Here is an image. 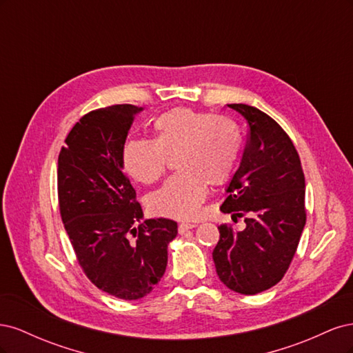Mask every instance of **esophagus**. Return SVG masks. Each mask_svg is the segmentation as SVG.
I'll list each match as a JSON object with an SVG mask.
<instances>
[{"label":"esophagus","mask_w":353,"mask_h":353,"mask_svg":"<svg viewBox=\"0 0 353 353\" xmlns=\"http://www.w3.org/2000/svg\"><path fill=\"white\" fill-rule=\"evenodd\" d=\"M196 227H197V223H194V222H183V223H179V225H178V232L185 234L188 230H193Z\"/></svg>","instance_id":"obj_1"}]
</instances>
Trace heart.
Here are the masks:
<instances>
[{"label": "heart", "instance_id": "1", "mask_svg": "<svg viewBox=\"0 0 353 353\" xmlns=\"http://www.w3.org/2000/svg\"><path fill=\"white\" fill-rule=\"evenodd\" d=\"M241 150L236 122L190 108H175L153 123L152 140H131L122 148V163L131 178L153 184L162 178L168 157L175 154L179 170L148 196L156 215L193 219L206 197V184L218 187L230 179Z\"/></svg>", "mask_w": 353, "mask_h": 353}]
</instances>
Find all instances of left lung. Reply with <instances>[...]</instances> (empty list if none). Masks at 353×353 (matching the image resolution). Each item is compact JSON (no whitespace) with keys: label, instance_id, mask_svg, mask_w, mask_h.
<instances>
[{"label":"left lung","instance_id":"left-lung-1","mask_svg":"<svg viewBox=\"0 0 353 353\" xmlns=\"http://www.w3.org/2000/svg\"><path fill=\"white\" fill-rule=\"evenodd\" d=\"M249 125L241 163L221 210L245 228L222 223L213 249L219 280L241 294H256L279 283L296 253L306 223L305 175L297 150L271 116L248 104H228Z\"/></svg>","mask_w":353,"mask_h":353}]
</instances>
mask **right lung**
<instances>
[{"label": "right lung", "instance_id": "1", "mask_svg": "<svg viewBox=\"0 0 353 353\" xmlns=\"http://www.w3.org/2000/svg\"><path fill=\"white\" fill-rule=\"evenodd\" d=\"M143 108L116 104L82 116L59 154L61 221L90 281L123 301L150 293L168 265L176 237L172 219H143L135 190L123 172L122 148Z\"/></svg>", "mask_w": 353, "mask_h": 353}]
</instances>
